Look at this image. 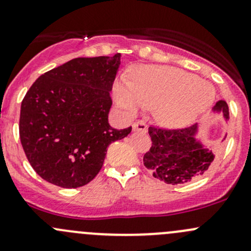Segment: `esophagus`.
<instances>
[{
    "instance_id": "esophagus-1",
    "label": "esophagus",
    "mask_w": 251,
    "mask_h": 251,
    "mask_svg": "<svg viewBox=\"0 0 251 251\" xmlns=\"http://www.w3.org/2000/svg\"><path fill=\"white\" fill-rule=\"evenodd\" d=\"M132 128H133V131H137V132H142V133H147V131H148V127H147V125L143 123V121H137V123H133Z\"/></svg>"
}]
</instances>
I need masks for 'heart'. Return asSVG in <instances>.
<instances>
[{
  "instance_id": "1",
  "label": "heart",
  "mask_w": 251,
  "mask_h": 251,
  "mask_svg": "<svg viewBox=\"0 0 251 251\" xmlns=\"http://www.w3.org/2000/svg\"><path fill=\"white\" fill-rule=\"evenodd\" d=\"M114 97L128 115L142 108L155 109V120L168 128L191 125L210 108L215 91L196 75L164 65H141L133 72V82L114 83Z\"/></svg>"
}]
</instances>
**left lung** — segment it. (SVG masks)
I'll return each instance as SVG.
<instances>
[{
  "label": "left lung",
  "instance_id": "1",
  "mask_svg": "<svg viewBox=\"0 0 251 251\" xmlns=\"http://www.w3.org/2000/svg\"><path fill=\"white\" fill-rule=\"evenodd\" d=\"M214 114L229 119L228 105L219 100ZM151 147L143 156V164L155 178L169 184H182L201 176L215 159L214 146H207L199 138L201 125L182 130H164L149 127ZM227 135H225L224 140Z\"/></svg>",
  "mask_w": 251,
  "mask_h": 251
}]
</instances>
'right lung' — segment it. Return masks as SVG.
I'll return each instance as SVG.
<instances>
[{"mask_svg":"<svg viewBox=\"0 0 251 251\" xmlns=\"http://www.w3.org/2000/svg\"><path fill=\"white\" fill-rule=\"evenodd\" d=\"M120 67L113 57L75 58L41 75L20 107L19 136L30 165L45 181L77 188L92 181L107 149L132 128L109 125L110 91Z\"/></svg>","mask_w":251,"mask_h":251,"instance_id":"1","label":"right lung"}]
</instances>
